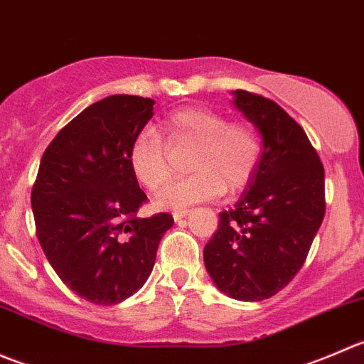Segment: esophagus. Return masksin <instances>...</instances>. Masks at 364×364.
Listing matches in <instances>:
<instances>
[{
    "label": "esophagus",
    "mask_w": 364,
    "mask_h": 364,
    "mask_svg": "<svg viewBox=\"0 0 364 364\" xmlns=\"http://www.w3.org/2000/svg\"><path fill=\"white\" fill-rule=\"evenodd\" d=\"M188 213H190L188 208H183V209H176V211L172 213V215H174V220H181V218H185V216L188 215Z\"/></svg>",
    "instance_id": "esophagus-1"
}]
</instances>
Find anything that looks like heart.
<instances>
[{"label": "heart", "mask_w": 364, "mask_h": 364, "mask_svg": "<svg viewBox=\"0 0 364 364\" xmlns=\"http://www.w3.org/2000/svg\"><path fill=\"white\" fill-rule=\"evenodd\" d=\"M164 132L168 144L193 148L188 159L192 174L160 196V203L167 208L211 200L225 188L237 192L252 181L262 151L252 124L229 121L225 114L213 109L185 107L165 119ZM128 164L134 178L151 193L160 192L171 179L167 148L155 132H141L132 141Z\"/></svg>", "instance_id": "heart-1"}]
</instances>
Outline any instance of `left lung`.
Listing matches in <instances>:
<instances>
[{"mask_svg": "<svg viewBox=\"0 0 364 364\" xmlns=\"http://www.w3.org/2000/svg\"><path fill=\"white\" fill-rule=\"evenodd\" d=\"M234 105L262 135V155L241 199L220 213L204 247L209 277L240 301H262L303 267L324 220V165L303 128L277 102L245 90Z\"/></svg>", "mask_w": 364, "mask_h": 364, "instance_id": "8db88e82", "label": "left lung"}]
</instances>
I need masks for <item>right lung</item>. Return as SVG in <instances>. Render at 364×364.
Returning <instances> with one entry per match:
<instances>
[{"instance_id": "obj_1", "label": "right lung", "mask_w": 364, "mask_h": 364, "mask_svg": "<svg viewBox=\"0 0 364 364\" xmlns=\"http://www.w3.org/2000/svg\"><path fill=\"white\" fill-rule=\"evenodd\" d=\"M151 98L112 95L58 132L31 190L36 237L70 291L116 304L139 291L155 266L168 213L139 218L148 200L128 149L153 117Z\"/></svg>"}]
</instances>
